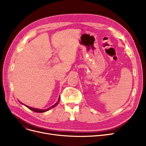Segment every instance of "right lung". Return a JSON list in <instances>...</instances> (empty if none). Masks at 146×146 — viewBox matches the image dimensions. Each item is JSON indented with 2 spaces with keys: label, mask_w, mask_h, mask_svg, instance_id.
<instances>
[{
  "label": "right lung",
  "mask_w": 146,
  "mask_h": 146,
  "mask_svg": "<svg viewBox=\"0 0 146 146\" xmlns=\"http://www.w3.org/2000/svg\"><path fill=\"white\" fill-rule=\"evenodd\" d=\"M60 96H59V98H58V101H57V102L55 104V105H52V106H51L50 108H48V109H46V110H40V109H36V108H32V107H30V106H27V105H24L25 106H26L28 108H29V110H32V111H34V112H39V113H40V112H46V111H48V110H50V109H51V108H54V106H56L57 104H58V103L59 102V101H60ZM21 104H23L22 103H21V102H19Z\"/></svg>",
  "instance_id": "right-lung-1"
}]
</instances>
